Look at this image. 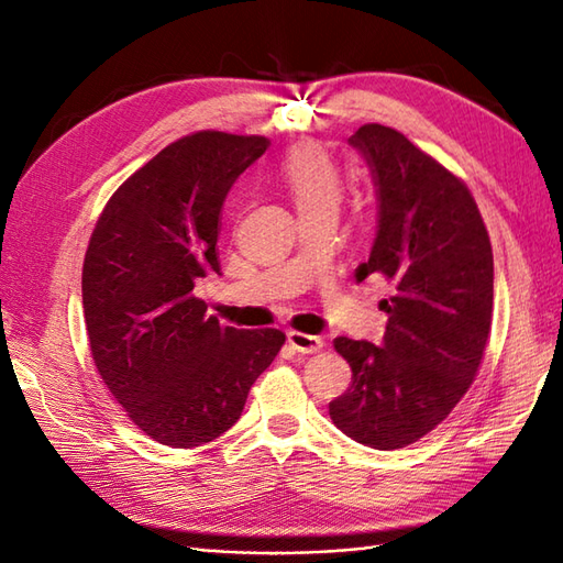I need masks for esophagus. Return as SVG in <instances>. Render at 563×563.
Wrapping results in <instances>:
<instances>
[{
    "instance_id": "obj_1",
    "label": "esophagus",
    "mask_w": 563,
    "mask_h": 563,
    "mask_svg": "<svg viewBox=\"0 0 563 563\" xmlns=\"http://www.w3.org/2000/svg\"><path fill=\"white\" fill-rule=\"evenodd\" d=\"M289 344L296 349L298 354H316L322 349V340L316 334H306V332H289Z\"/></svg>"
}]
</instances>
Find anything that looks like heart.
I'll list each match as a JSON object with an SVG mask.
<instances>
[{
    "instance_id": "obj_1",
    "label": "heart",
    "mask_w": 563,
    "mask_h": 563,
    "mask_svg": "<svg viewBox=\"0 0 563 563\" xmlns=\"http://www.w3.org/2000/svg\"><path fill=\"white\" fill-rule=\"evenodd\" d=\"M279 178L301 217L336 211L344 195V178L334 158L320 144H298L282 158Z\"/></svg>"
}]
</instances>
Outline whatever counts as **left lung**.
I'll return each mask as SVG.
<instances>
[{
	"mask_svg": "<svg viewBox=\"0 0 563 563\" xmlns=\"http://www.w3.org/2000/svg\"><path fill=\"white\" fill-rule=\"evenodd\" d=\"M378 185L371 257L354 277L390 282L383 346L336 336L352 385L330 402L349 439L395 451L451 415L477 378L494 313L489 231L465 180L402 132L368 122L349 136Z\"/></svg>",
	"mask_w": 563,
	"mask_h": 563,
	"instance_id": "left-lung-1",
	"label": "left lung"
}]
</instances>
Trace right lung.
Segmentation results:
<instances>
[{
    "mask_svg": "<svg viewBox=\"0 0 563 563\" xmlns=\"http://www.w3.org/2000/svg\"><path fill=\"white\" fill-rule=\"evenodd\" d=\"M262 134L180 136L124 180L96 221L81 269L93 364L134 427L170 448L219 439L286 342L235 330L195 296L219 272V214Z\"/></svg>",
    "mask_w": 563,
    "mask_h": 563,
    "instance_id": "1",
    "label": "right lung"
}]
</instances>
